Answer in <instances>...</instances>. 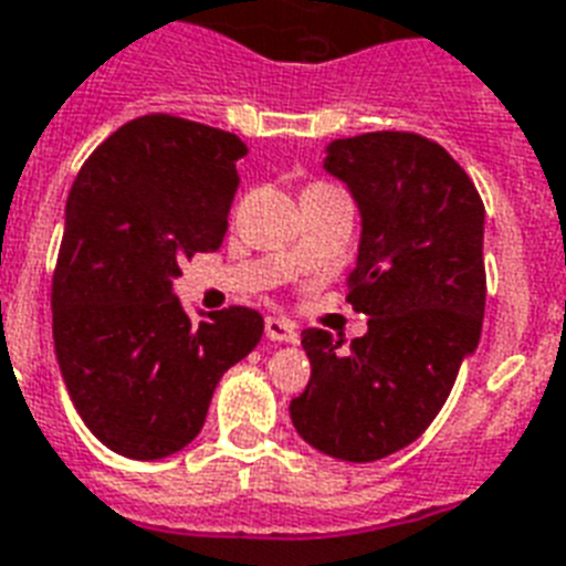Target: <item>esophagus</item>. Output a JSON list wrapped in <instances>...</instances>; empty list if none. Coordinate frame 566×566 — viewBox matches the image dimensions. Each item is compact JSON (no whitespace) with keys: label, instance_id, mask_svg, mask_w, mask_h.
<instances>
[{"label":"esophagus","instance_id":"obj_1","mask_svg":"<svg viewBox=\"0 0 566 566\" xmlns=\"http://www.w3.org/2000/svg\"><path fill=\"white\" fill-rule=\"evenodd\" d=\"M264 332L270 340H275V344H296V340H300L296 326H293L291 319H284V317H266Z\"/></svg>","mask_w":566,"mask_h":566}]
</instances>
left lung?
Here are the masks:
<instances>
[{
  "label": "left lung",
  "mask_w": 566,
  "mask_h": 566,
  "mask_svg": "<svg viewBox=\"0 0 566 566\" xmlns=\"http://www.w3.org/2000/svg\"><path fill=\"white\" fill-rule=\"evenodd\" d=\"M323 170L361 213L346 279L367 335L308 328L305 394L293 429L323 455L367 464L413 443L447 402L484 319V205L455 158L411 132H373L326 146Z\"/></svg>",
  "instance_id": "obj_1"
}]
</instances>
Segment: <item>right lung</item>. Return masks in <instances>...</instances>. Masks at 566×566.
I'll return each mask as SVG.
<instances>
[{"mask_svg":"<svg viewBox=\"0 0 566 566\" xmlns=\"http://www.w3.org/2000/svg\"><path fill=\"white\" fill-rule=\"evenodd\" d=\"M220 128L149 114L117 128L78 172L52 279L66 394L117 455L158 461L202 431L213 387L264 335L252 308L185 314L172 279L229 229L238 161Z\"/></svg>","mask_w":566,"mask_h":566,"instance_id":"add662e5","label":"right lung"}]
</instances>
